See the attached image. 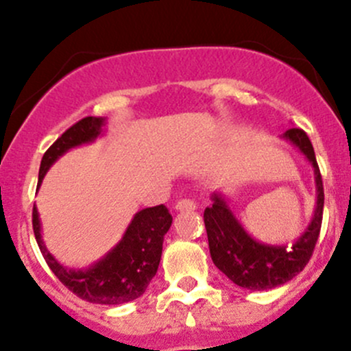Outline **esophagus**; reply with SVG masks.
Returning a JSON list of instances; mask_svg holds the SVG:
<instances>
[{"instance_id":"obj_1","label":"esophagus","mask_w":351,"mask_h":351,"mask_svg":"<svg viewBox=\"0 0 351 351\" xmlns=\"http://www.w3.org/2000/svg\"><path fill=\"white\" fill-rule=\"evenodd\" d=\"M197 208V202L190 200V198H183V200H180L178 204H176V210L180 212H192Z\"/></svg>"}]
</instances>
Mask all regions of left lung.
I'll return each mask as SVG.
<instances>
[{
    "mask_svg": "<svg viewBox=\"0 0 351 351\" xmlns=\"http://www.w3.org/2000/svg\"><path fill=\"white\" fill-rule=\"evenodd\" d=\"M284 139L299 147L300 153L313 165L317 192L313 221L292 246L263 244L251 238L221 193L212 195L214 204L204 212L212 261L229 280L243 289L267 290L292 280L309 263L317 238H319L324 190L314 147L302 129H289L284 134Z\"/></svg>",
    "mask_w": 351,
    "mask_h": 351,
    "instance_id": "obj_1",
    "label": "left lung"
}]
</instances>
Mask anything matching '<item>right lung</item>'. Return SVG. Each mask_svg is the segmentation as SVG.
I'll return each mask as SVG.
<instances>
[{
    "mask_svg": "<svg viewBox=\"0 0 351 351\" xmlns=\"http://www.w3.org/2000/svg\"><path fill=\"white\" fill-rule=\"evenodd\" d=\"M105 125L104 117H84L69 129L45 151L38 171V185L44 180L47 169L73 147L93 143ZM173 217L165 205L143 208L134 215L119 244L110 250L101 260L86 270H73L62 267L47 251L40 234V219L37 207L32 210V224L40 253L47 261L52 274L67 287L74 295L93 304L129 302L146 292L147 285L158 271L162 253V239L171 228Z\"/></svg>",
    "mask_w": 351,
    "mask_h": 351,
    "instance_id": "1",
    "label": "right lung"
}]
</instances>
